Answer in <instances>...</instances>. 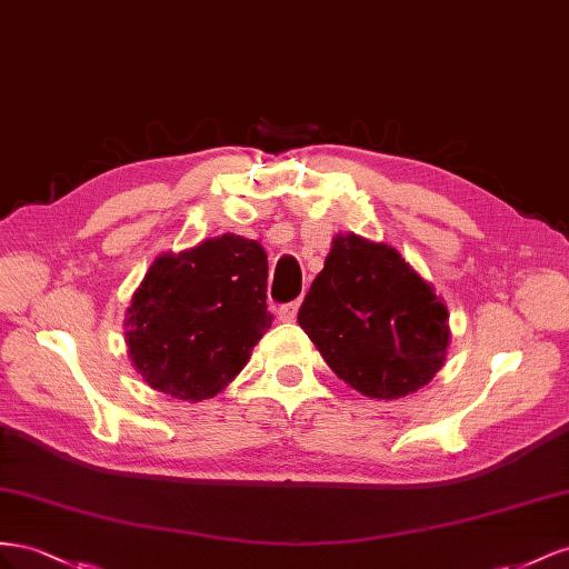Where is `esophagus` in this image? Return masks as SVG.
Segmentation results:
<instances>
[{
	"label": "esophagus",
	"instance_id": "1",
	"mask_svg": "<svg viewBox=\"0 0 569 569\" xmlns=\"http://www.w3.org/2000/svg\"><path fill=\"white\" fill-rule=\"evenodd\" d=\"M298 307H300V302H286V305H281L279 307V319L281 321H296Z\"/></svg>",
	"mask_w": 569,
	"mask_h": 569
}]
</instances>
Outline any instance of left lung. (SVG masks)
Wrapping results in <instances>:
<instances>
[{
    "label": "left lung",
    "instance_id": "1",
    "mask_svg": "<svg viewBox=\"0 0 569 569\" xmlns=\"http://www.w3.org/2000/svg\"><path fill=\"white\" fill-rule=\"evenodd\" d=\"M298 323L338 379L377 400L427 386L450 343L433 286L396 248L355 233L333 238Z\"/></svg>",
    "mask_w": 569,
    "mask_h": 569
}]
</instances>
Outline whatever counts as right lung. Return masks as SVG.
I'll use <instances>...</instances> for the list:
<instances>
[{"label":"right lung","instance_id":"right-lung-1","mask_svg":"<svg viewBox=\"0 0 569 569\" xmlns=\"http://www.w3.org/2000/svg\"><path fill=\"white\" fill-rule=\"evenodd\" d=\"M267 276L264 248L233 233L157 257L126 312L140 377L178 400L214 398L271 327Z\"/></svg>","mask_w":569,"mask_h":569}]
</instances>
